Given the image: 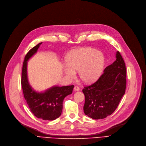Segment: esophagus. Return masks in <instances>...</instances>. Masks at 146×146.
<instances>
[{
	"label": "esophagus",
	"mask_w": 146,
	"mask_h": 146,
	"mask_svg": "<svg viewBox=\"0 0 146 146\" xmlns=\"http://www.w3.org/2000/svg\"><path fill=\"white\" fill-rule=\"evenodd\" d=\"M74 91H79V90H80V88L78 86H76L74 88Z\"/></svg>",
	"instance_id": "34e87169"
}]
</instances>
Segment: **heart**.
Segmentation results:
<instances>
[{"mask_svg":"<svg viewBox=\"0 0 146 146\" xmlns=\"http://www.w3.org/2000/svg\"><path fill=\"white\" fill-rule=\"evenodd\" d=\"M67 64L63 72L69 79L76 78L79 70L81 80L90 83L95 80L101 72L104 64L102 54L91 47L76 48L69 52L66 57Z\"/></svg>","mask_w":146,"mask_h":146,"instance_id":"b5f03b06","label":"heart"}]
</instances>
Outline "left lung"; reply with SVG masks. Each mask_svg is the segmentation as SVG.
I'll use <instances>...</instances> for the list:
<instances>
[{"instance_id":"8db88e82","label":"left lung","mask_w":146,"mask_h":146,"mask_svg":"<svg viewBox=\"0 0 146 146\" xmlns=\"http://www.w3.org/2000/svg\"><path fill=\"white\" fill-rule=\"evenodd\" d=\"M125 89V64L117 51L116 60L105 68L98 80L83 89L85 96L84 112L94 119L105 118L117 109Z\"/></svg>"}]
</instances>
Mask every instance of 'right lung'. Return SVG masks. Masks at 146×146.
I'll list each match as a JSON object with an SVG mask.
<instances>
[{
  "mask_svg": "<svg viewBox=\"0 0 146 146\" xmlns=\"http://www.w3.org/2000/svg\"><path fill=\"white\" fill-rule=\"evenodd\" d=\"M40 42L27 54L23 63L21 85L25 101L31 112L38 118L52 121L58 118L63 110L64 99L72 94L74 85L66 86H53L41 92L35 90L28 79V61L36 53Z\"/></svg>",
  "mask_w": 146,
  "mask_h": 146,
  "instance_id": "add662e5",
  "label": "right lung"
}]
</instances>
